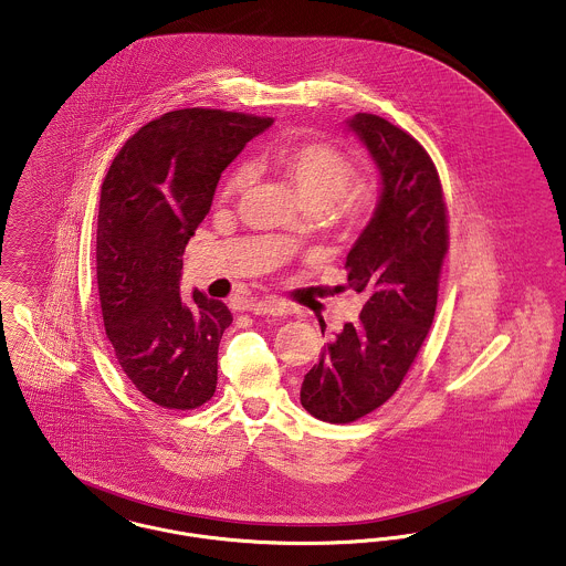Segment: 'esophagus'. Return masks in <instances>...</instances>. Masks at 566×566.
<instances>
[{
    "mask_svg": "<svg viewBox=\"0 0 566 566\" xmlns=\"http://www.w3.org/2000/svg\"><path fill=\"white\" fill-rule=\"evenodd\" d=\"M245 310H250L254 314H269V316H282L289 312L286 303L277 300L248 301Z\"/></svg>",
    "mask_w": 566,
    "mask_h": 566,
    "instance_id": "34e87169",
    "label": "esophagus"
}]
</instances>
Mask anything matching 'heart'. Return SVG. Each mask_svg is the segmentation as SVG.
Listing matches in <instances>:
<instances>
[{
    "label": "heart",
    "instance_id": "heart-1",
    "mask_svg": "<svg viewBox=\"0 0 566 566\" xmlns=\"http://www.w3.org/2000/svg\"><path fill=\"white\" fill-rule=\"evenodd\" d=\"M261 163L263 167L273 170L295 188L303 207L318 205L325 209L335 200V216L350 227L366 224L369 216L374 213L376 197L371 190H346L355 177V163L344 149L335 147L332 143L305 138L282 140L266 149ZM248 179V168H233L224 179L222 192H241Z\"/></svg>",
    "mask_w": 566,
    "mask_h": 566
}]
</instances>
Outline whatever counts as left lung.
I'll return each mask as SVG.
<instances>
[{
  "mask_svg": "<svg viewBox=\"0 0 566 566\" xmlns=\"http://www.w3.org/2000/svg\"><path fill=\"white\" fill-rule=\"evenodd\" d=\"M357 134L380 170L374 218L346 256L348 286L366 297L301 385L303 408L327 423H353L382 406L415 364L436 314L449 250V216L423 145L391 122L357 113Z\"/></svg>",
  "mask_w": 566,
  "mask_h": 566,
  "instance_id": "obj_1",
  "label": "left lung"
}]
</instances>
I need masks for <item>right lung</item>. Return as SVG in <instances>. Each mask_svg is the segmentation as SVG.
I'll return each mask as SVG.
<instances>
[{
  "label": "right lung",
  "mask_w": 566,
  "mask_h": 566,
  "mask_svg": "<svg viewBox=\"0 0 566 566\" xmlns=\"http://www.w3.org/2000/svg\"><path fill=\"white\" fill-rule=\"evenodd\" d=\"M271 122L170 111L126 140L102 181L96 275L106 337L134 387L168 410L216 394L218 346L233 314L200 291L181 300V256L222 170Z\"/></svg>",
  "instance_id": "add662e5"
}]
</instances>
